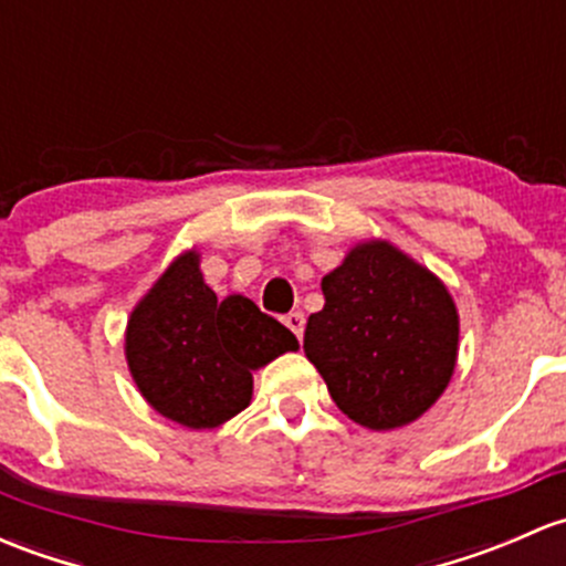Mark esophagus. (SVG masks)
<instances>
[{
  "mask_svg": "<svg viewBox=\"0 0 566 566\" xmlns=\"http://www.w3.org/2000/svg\"><path fill=\"white\" fill-rule=\"evenodd\" d=\"M284 325H287V328L301 338L303 328H306V317H303V312H290L287 317H284Z\"/></svg>",
  "mask_w": 566,
  "mask_h": 566,
  "instance_id": "1",
  "label": "esophagus"
}]
</instances>
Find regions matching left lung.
Wrapping results in <instances>:
<instances>
[{
    "label": "left lung",
    "mask_w": 566,
    "mask_h": 566,
    "mask_svg": "<svg viewBox=\"0 0 566 566\" xmlns=\"http://www.w3.org/2000/svg\"><path fill=\"white\" fill-rule=\"evenodd\" d=\"M303 353L349 420L371 431L403 428L448 390L461 319L442 279L388 238L349 247L323 276Z\"/></svg>",
    "instance_id": "obj_1"
}]
</instances>
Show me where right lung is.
Listing matches in <instances>:
<instances>
[{
  "instance_id": "1",
  "label": "right lung",
  "mask_w": 566,
  "mask_h": 566,
  "mask_svg": "<svg viewBox=\"0 0 566 566\" xmlns=\"http://www.w3.org/2000/svg\"><path fill=\"white\" fill-rule=\"evenodd\" d=\"M298 338L247 295L219 301L192 247L135 303L124 358L148 407L184 428H217L252 403V371L295 353Z\"/></svg>"
}]
</instances>
